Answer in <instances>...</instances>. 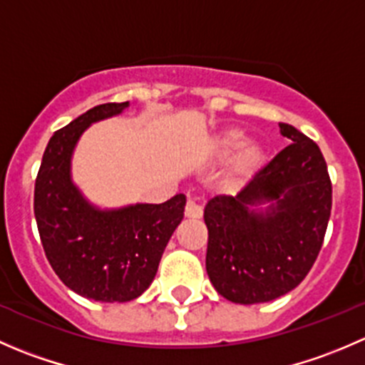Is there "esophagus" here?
Instances as JSON below:
<instances>
[{"mask_svg":"<svg viewBox=\"0 0 365 365\" xmlns=\"http://www.w3.org/2000/svg\"><path fill=\"white\" fill-rule=\"evenodd\" d=\"M201 215H203V208L192 197H189V201L185 205V217H189V219H200Z\"/></svg>","mask_w":365,"mask_h":365,"instance_id":"34e87169","label":"esophagus"}]
</instances>
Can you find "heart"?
<instances>
[{
    "instance_id": "obj_1",
    "label": "heart",
    "mask_w": 365,
    "mask_h": 365,
    "mask_svg": "<svg viewBox=\"0 0 365 365\" xmlns=\"http://www.w3.org/2000/svg\"><path fill=\"white\" fill-rule=\"evenodd\" d=\"M217 150L224 155L240 150L237 160H235V168L238 173H251L261 164L264 157L263 146L257 143H245V132L237 127L220 132V135L217 138Z\"/></svg>"
}]
</instances>
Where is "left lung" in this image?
I'll use <instances>...</instances> for the list:
<instances>
[{
    "label": "left lung",
    "mask_w": 365,
    "mask_h": 365,
    "mask_svg": "<svg viewBox=\"0 0 365 365\" xmlns=\"http://www.w3.org/2000/svg\"><path fill=\"white\" fill-rule=\"evenodd\" d=\"M279 127L292 145L237 196H215L205 206L206 274L235 304L270 302L295 289L329 226L332 182L322 150L293 125Z\"/></svg>",
    "instance_id": "8db88e82"
}]
</instances>
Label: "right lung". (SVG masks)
Wrapping results in <instances>:
<instances>
[{
    "label": "right lung",
    "mask_w": 365,
    "mask_h": 365,
    "mask_svg": "<svg viewBox=\"0 0 365 365\" xmlns=\"http://www.w3.org/2000/svg\"><path fill=\"white\" fill-rule=\"evenodd\" d=\"M125 108L101 104L54 132L35 180L33 208L51 267L72 292L97 302H128L148 289L187 201L176 194L160 205L101 210L73 185L70 160L81 134Z\"/></svg>",
    "instance_id": "add662e5"
}]
</instances>
